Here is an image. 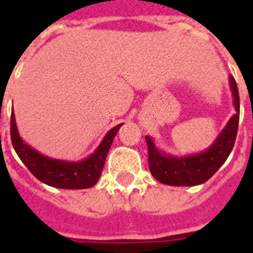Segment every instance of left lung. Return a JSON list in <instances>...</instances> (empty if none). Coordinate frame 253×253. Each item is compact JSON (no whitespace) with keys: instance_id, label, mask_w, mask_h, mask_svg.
Returning <instances> with one entry per match:
<instances>
[{"instance_id":"obj_1","label":"left lung","mask_w":253,"mask_h":253,"mask_svg":"<svg viewBox=\"0 0 253 253\" xmlns=\"http://www.w3.org/2000/svg\"><path fill=\"white\" fill-rule=\"evenodd\" d=\"M230 90L233 96L234 114L222 131L218 134L210 148L201 153L188 156H172L161 152L153 138L146 135L149 152V169L157 181L168 186H198L211 177L219 167L226 161L232 152L237 135L240 118V96L237 84L233 77H229Z\"/></svg>"}]
</instances>
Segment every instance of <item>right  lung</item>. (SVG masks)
I'll list each match as a JSON object with an SVG mask.
<instances>
[{
  "label": "right lung",
  "instance_id": "add662e5",
  "mask_svg": "<svg viewBox=\"0 0 253 253\" xmlns=\"http://www.w3.org/2000/svg\"><path fill=\"white\" fill-rule=\"evenodd\" d=\"M122 125L123 123L112 127L105 134V137L93 153L81 161L51 159L31 148L20 137L13 111L10 116V138H12L13 149L20 160L24 163L25 167L38 180H41L47 186L57 187V188L83 190L94 186L99 180L101 170L104 168L108 150Z\"/></svg>",
  "mask_w": 253,
  "mask_h": 253
}]
</instances>
